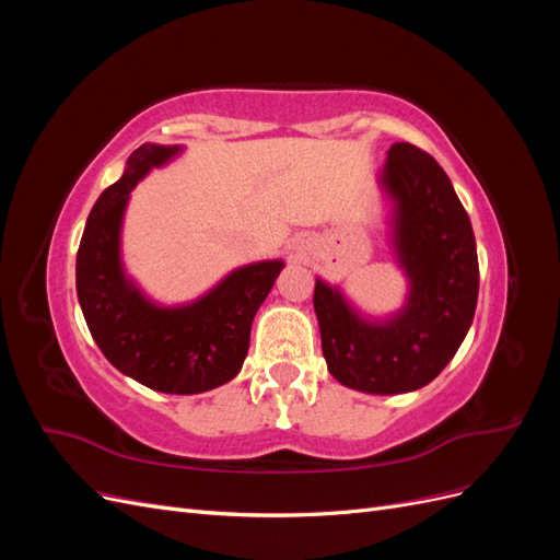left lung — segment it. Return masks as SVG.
Listing matches in <instances>:
<instances>
[{
  "mask_svg": "<svg viewBox=\"0 0 560 560\" xmlns=\"http://www.w3.org/2000/svg\"><path fill=\"white\" fill-rule=\"evenodd\" d=\"M378 184L393 202L389 249L409 282L404 306L366 315L322 278L313 306L329 374L360 393L401 395L434 381L465 341L479 299V259L463 202L430 154L395 142Z\"/></svg>",
  "mask_w": 560,
  "mask_h": 560,
  "instance_id": "left-lung-1",
  "label": "left lung"
}]
</instances>
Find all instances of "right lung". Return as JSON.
Masks as SVG:
<instances>
[{"mask_svg":"<svg viewBox=\"0 0 560 560\" xmlns=\"http://www.w3.org/2000/svg\"><path fill=\"white\" fill-rule=\"evenodd\" d=\"M182 151V144H142L121 179L95 200L77 252V296L93 341L121 374L159 393L198 395L238 376L252 319L284 261L233 268L206 294L179 306H163L142 292L121 257L130 191Z\"/></svg>","mask_w":560,"mask_h":560,"instance_id":"add662e5","label":"right lung"}]
</instances>
